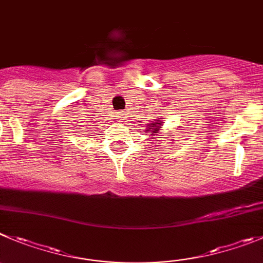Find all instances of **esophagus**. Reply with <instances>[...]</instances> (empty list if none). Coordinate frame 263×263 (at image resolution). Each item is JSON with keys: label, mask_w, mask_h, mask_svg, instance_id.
Returning <instances> with one entry per match:
<instances>
[{"label": "esophagus", "mask_w": 263, "mask_h": 263, "mask_svg": "<svg viewBox=\"0 0 263 263\" xmlns=\"http://www.w3.org/2000/svg\"><path fill=\"white\" fill-rule=\"evenodd\" d=\"M116 117H117V120H119L121 124H126V120H127V115L125 112H119L117 115H116Z\"/></svg>", "instance_id": "34e87169"}]
</instances>
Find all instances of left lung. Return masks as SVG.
<instances>
[{"instance_id":"obj_1","label":"left lung","mask_w":263,"mask_h":263,"mask_svg":"<svg viewBox=\"0 0 263 263\" xmlns=\"http://www.w3.org/2000/svg\"><path fill=\"white\" fill-rule=\"evenodd\" d=\"M161 126H163V119H155L153 120V121H148V124L146 125V134H148V136L151 137V139L155 138V136H158V134H160V130H161ZM159 138H161V137H159Z\"/></svg>"}]
</instances>
